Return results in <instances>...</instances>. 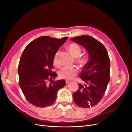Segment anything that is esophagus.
<instances>
[{"mask_svg":"<svg viewBox=\"0 0 132 132\" xmlns=\"http://www.w3.org/2000/svg\"><path fill=\"white\" fill-rule=\"evenodd\" d=\"M69 82H70V81L69 80H65L66 84H68Z\"/></svg>","mask_w":132,"mask_h":132,"instance_id":"1","label":"esophagus"}]
</instances>
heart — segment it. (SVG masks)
I'll use <instances>...</instances> for the list:
<instances>
[{
  "mask_svg": "<svg viewBox=\"0 0 132 132\" xmlns=\"http://www.w3.org/2000/svg\"><path fill=\"white\" fill-rule=\"evenodd\" d=\"M68 48L70 52L73 56L76 58L75 62L81 67H85L89 62V59L86 56L79 57L81 53V48L78 44L75 43H71L68 46ZM59 51H57L55 53L53 62L55 66L59 65L58 56ZM78 69L75 66H67L63 68L59 71V77L67 80H71L74 78L75 76L77 74Z\"/></svg>",
  "mask_w": 132,
  "mask_h": 132,
  "instance_id": "obj_1",
  "label": "heart"
}]
</instances>
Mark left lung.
Wrapping results in <instances>:
<instances>
[{
  "label": "left lung",
  "mask_w": 132,
  "mask_h": 132,
  "mask_svg": "<svg viewBox=\"0 0 132 132\" xmlns=\"http://www.w3.org/2000/svg\"><path fill=\"white\" fill-rule=\"evenodd\" d=\"M82 46L89 53V59L80 75L83 83L73 94L74 103L82 108L96 105L105 95L110 80V60L102 44L94 37L82 35L71 38Z\"/></svg>",
  "instance_id": "obj_1"
}]
</instances>
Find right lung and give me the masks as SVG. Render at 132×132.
I'll return each instance as SVG.
<instances>
[{
  "instance_id": "1",
  "label": "right lung",
  "mask_w": 132,
  "mask_h": 132,
  "mask_svg": "<svg viewBox=\"0 0 132 132\" xmlns=\"http://www.w3.org/2000/svg\"><path fill=\"white\" fill-rule=\"evenodd\" d=\"M67 39L43 36L31 42L23 50L18 67L19 84L31 104L38 107L53 104L57 92L66 85L64 79L52 80L57 75L52 69L55 53Z\"/></svg>"
}]
</instances>
